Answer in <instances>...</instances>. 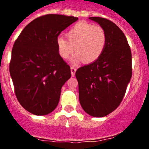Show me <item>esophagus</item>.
Instances as JSON below:
<instances>
[{
	"mask_svg": "<svg viewBox=\"0 0 149 149\" xmlns=\"http://www.w3.org/2000/svg\"><path fill=\"white\" fill-rule=\"evenodd\" d=\"M76 70H77V68H76L75 67H74V66L71 67V73H72V77H74V74H75Z\"/></svg>",
	"mask_w": 149,
	"mask_h": 149,
	"instance_id": "obj_1",
	"label": "esophagus"
}]
</instances>
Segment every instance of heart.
<instances>
[{"label":"heart","instance_id":"obj_1","mask_svg":"<svg viewBox=\"0 0 149 149\" xmlns=\"http://www.w3.org/2000/svg\"><path fill=\"white\" fill-rule=\"evenodd\" d=\"M67 40L63 36L56 39V46L62 58L68 59L77 52L73 61L84 60L91 63L102 55L107 45V37L104 29L85 22H80L72 26L66 33Z\"/></svg>","mask_w":149,"mask_h":149}]
</instances>
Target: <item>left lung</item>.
<instances>
[{"mask_svg": "<svg viewBox=\"0 0 149 149\" xmlns=\"http://www.w3.org/2000/svg\"><path fill=\"white\" fill-rule=\"evenodd\" d=\"M104 29L107 37L103 54L96 61L79 68V100L86 113L104 117L119 107L132 76L131 51L125 36L107 18L90 17Z\"/></svg>", "mask_w": 149, "mask_h": 149, "instance_id": "obj_1", "label": "left lung"}]
</instances>
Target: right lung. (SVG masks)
<instances>
[{
  "mask_svg": "<svg viewBox=\"0 0 149 149\" xmlns=\"http://www.w3.org/2000/svg\"><path fill=\"white\" fill-rule=\"evenodd\" d=\"M77 17L48 14L22 30L12 50L10 73L18 102L34 115L56 107L61 88L71 77L70 66L59 54L56 39Z\"/></svg>",
  "mask_w": 149,
  "mask_h": 149,
  "instance_id": "add662e5",
  "label": "right lung"
}]
</instances>
